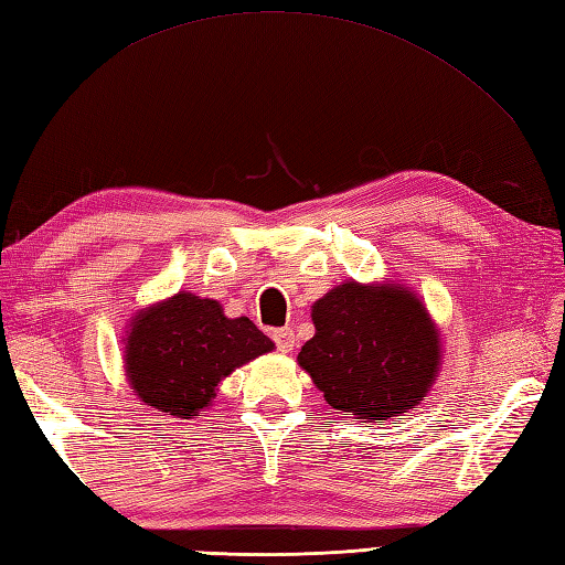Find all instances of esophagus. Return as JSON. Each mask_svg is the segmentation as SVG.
<instances>
[{
    "instance_id": "1",
    "label": "esophagus",
    "mask_w": 565,
    "mask_h": 565,
    "mask_svg": "<svg viewBox=\"0 0 565 565\" xmlns=\"http://www.w3.org/2000/svg\"><path fill=\"white\" fill-rule=\"evenodd\" d=\"M271 340L276 342V350L279 352H291L296 347V334L291 328H279V330H271Z\"/></svg>"
}]
</instances>
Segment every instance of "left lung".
I'll return each instance as SVG.
<instances>
[{"label": "left lung", "instance_id": "obj_1", "mask_svg": "<svg viewBox=\"0 0 565 565\" xmlns=\"http://www.w3.org/2000/svg\"><path fill=\"white\" fill-rule=\"evenodd\" d=\"M301 364L334 411L364 423L401 419L439 374V332L401 284H340L313 303Z\"/></svg>", "mask_w": 565, "mask_h": 565}]
</instances>
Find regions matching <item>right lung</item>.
Segmentation results:
<instances>
[{"label": "right lung", "instance_id": "right-lung-1", "mask_svg": "<svg viewBox=\"0 0 565 565\" xmlns=\"http://www.w3.org/2000/svg\"><path fill=\"white\" fill-rule=\"evenodd\" d=\"M271 350L249 318H225L218 301L179 291L134 318L126 376L142 403L189 419L206 411L231 371Z\"/></svg>", "mask_w": 565, "mask_h": 565}]
</instances>
